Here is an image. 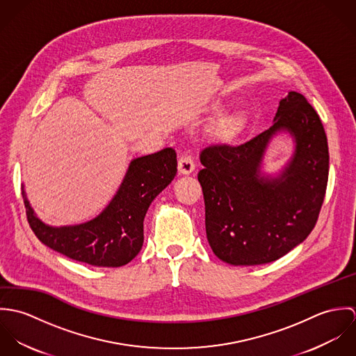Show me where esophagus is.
<instances>
[{"label": "esophagus", "instance_id": "1", "mask_svg": "<svg viewBox=\"0 0 356 356\" xmlns=\"http://www.w3.org/2000/svg\"><path fill=\"white\" fill-rule=\"evenodd\" d=\"M195 171V161L192 159V156L189 154H184L179 161H178V172L181 175H189Z\"/></svg>", "mask_w": 356, "mask_h": 356}]
</instances>
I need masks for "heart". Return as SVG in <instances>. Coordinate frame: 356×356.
<instances>
[{"label":"heart","mask_w":356,"mask_h":356,"mask_svg":"<svg viewBox=\"0 0 356 356\" xmlns=\"http://www.w3.org/2000/svg\"><path fill=\"white\" fill-rule=\"evenodd\" d=\"M238 130H240V120L236 116H227L219 127V133L227 140L234 138L238 134Z\"/></svg>","instance_id":"1"}]
</instances>
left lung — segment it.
Here are the masks:
<instances>
[{
	"label": "left lung",
	"instance_id": "8db88e82",
	"mask_svg": "<svg viewBox=\"0 0 356 356\" xmlns=\"http://www.w3.org/2000/svg\"><path fill=\"white\" fill-rule=\"evenodd\" d=\"M278 134L293 138L294 153L268 175L262 161ZM200 161L207 240L222 261L270 263L312 232L326 192L329 149L322 122L303 95L289 92L280 102L268 130L237 147L209 145Z\"/></svg>",
	"mask_w": 356,
	"mask_h": 356
}]
</instances>
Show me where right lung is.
Instances as JSON below:
<instances>
[{"label": "right lung", "mask_w": 356, "mask_h": 356, "mask_svg": "<svg viewBox=\"0 0 356 356\" xmlns=\"http://www.w3.org/2000/svg\"><path fill=\"white\" fill-rule=\"evenodd\" d=\"M177 174L172 148L133 159L115 196L93 219L65 226L42 222L22 195L29 223L38 240L72 260L97 267H120L131 261L144 244V218L154 197Z\"/></svg>", "instance_id": "right-lung-1"}]
</instances>
